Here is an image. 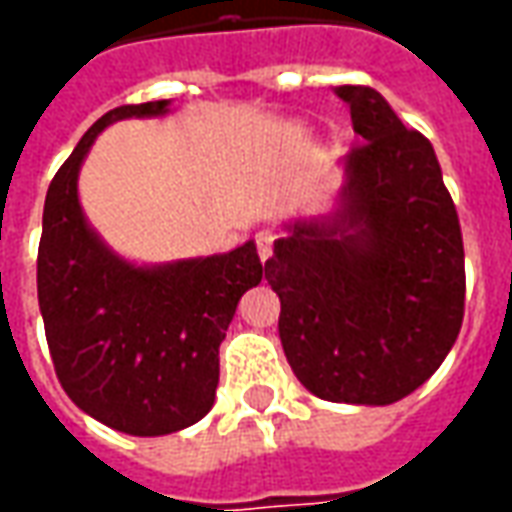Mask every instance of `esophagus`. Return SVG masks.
<instances>
[{"label":"esophagus","instance_id":"obj_1","mask_svg":"<svg viewBox=\"0 0 512 512\" xmlns=\"http://www.w3.org/2000/svg\"><path fill=\"white\" fill-rule=\"evenodd\" d=\"M255 244H257V255H260V260L266 263L268 257H271V252H274V233H271V230H260V233L255 235Z\"/></svg>","mask_w":512,"mask_h":512}]
</instances>
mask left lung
Wrapping results in <instances>:
<instances>
[{
    "mask_svg": "<svg viewBox=\"0 0 512 512\" xmlns=\"http://www.w3.org/2000/svg\"><path fill=\"white\" fill-rule=\"evenodd\" d=\"M337 95L365 139L345 156L343 205L288 224L266 279L301 384L332 403L389 406L439 370L461 332V224L428 139L373 87Z\"/></svg>",
    "mask_w": 512,
    "mask_h": 512,
    "instance_id": "left-lung-1",
    "label": "left lung"
}]
</instances>
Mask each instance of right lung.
I'll return each instance as SVG.
<instances>
[{
	"instance_id": "add662e5",
	"label": "right lung",
	"mask_w": 512,
	"mask_h": 512,
	"mask_svg": "<svg viewBox=\"0 0 512 512\" xmlns=\"http://www.w3.org/2000/svg\"><path fill=\"white\" fill-rule=\"evenodd\" d=\"M167 106H117L82 136L51 180L38 246V301L62 389L90 417L131 436L175 433L211 411L224 332L266 271L255 241L227 255L139 268L87 227L76 180L95 136Z\"/></svg>"
}]
</instances>
